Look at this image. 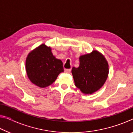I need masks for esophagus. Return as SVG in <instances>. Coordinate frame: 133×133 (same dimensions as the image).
<instances>
[{
	"label": "esophagus",
	"instance_id": "34e87169",
	"mask_svg": "<svg viewBox=\"0 0 133 133\" xmlns=\"http://www.w3.org/2000/svg\"><path fill=\"white\" fill-rule=\"evenodd\" d=\"M70 71H71V69H65L64 70L65 73H69Z\"/></svg>",
	"mask_w": 133,
	"mask_h": 133
}]
</instances>
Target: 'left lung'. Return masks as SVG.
I'll use <instances>...</instances> for the list:
<instances>
[{"label":"left lung","instance_id":"obj_1","mask_svg":"<svg viewBox=\"0 0 133 133\" xmlns=\"http://www.w3.org/2000/svg\"><path fill=\"white\" fill-rule=\"evenodd\" d=\"M77 68L73 67L71 73L76 87L84 94H91L98 90L109 75V64L103 54L97 50L82 55Z\"/></svg>","mask_w":133,"mask_h":133}]
</instances>
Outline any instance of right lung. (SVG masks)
Returning a JSON list of instances; mask_svg holds the SVG:
<instances>
[{"instance_id": "right-lung-1", "label": "right lung", "mask_w": 133, "mask_h": 133, "mask_svg": "<svg viewBox=\"0 0 133 133\" xmlns=\"http://www.w3.org/2000/svg\"><path fill=\"white\" fill-rule=\"evenodd\" d=\"M26 71L33 84L44 88L55 82L64 69L62 62L53 56L50 47L42 44L28 54Z\"/></svg>"}]
</instances>
